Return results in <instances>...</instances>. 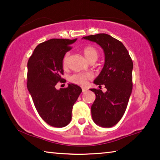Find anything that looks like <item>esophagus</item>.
I'll use <instances>...</instances> for the list:
<instances>
[{
    "mask_svg": "<svg viewBox=\"0 0 160 160\" xmlns=\"http://www.w3.org/2000/svg\"><path fill=\"white\" fill-rule=\"evenodd\" d=\"M82 92H85L88 91V89L85 88H82Z\"/></svg>",
    "mask_w": 160,
    "mask_h": 160,
    "instance_id": "esophagus-1",
    "label": "esophagus"
}]
</instances>
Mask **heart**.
I'll return each mask as SVG.
<instances>
[{"label":"heart","mask_w":160,"mask_h":160,"mask_svg":"<svg viewBox=\"0 0 160 160\" xmlns=\"http://www.w3.org/2000/svg\"><path fill=\"white\" fill-rule=\"evenodd\" d=\"M82 52L84 56H85L89 62L91 61H96L98 58L99 53L98 51L95 48L92 47V46H88L83 48ZM69 52H67L65 53V55L63 58V66L64 68H66L68 65V58H69ZM93 78V75L91 72H83V73H75L72 75L69 78V81L74 84H77V85H85L87 81L88 80H90Z\"/></svg>","instance_id":"heart-1"}]
</instances>
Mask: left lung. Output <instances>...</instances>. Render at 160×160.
I'll list each match as a JSON object with an SVG mask.
<instances>
[{
  "label": "left lung",
  "mask_w": 160,
  "mask_h": 160,
  "mask_svg": "<svg viewBox=\"0 0 160 160\" xmlns=\"http://www.w3.org/2000/svg\"><path fill=\"white\" fill-rule=\"evenodd\" d=\"M83 39L96 42L105 54L104 66L94 83L99 88L104 85L107 90L104 93L99 89H90L96 95L91 112L97 125L110 128L121 120L126 112L132 89L133 63L122 42L109 34L90 35Z\"/></svg>",
  "instance_id": "left-lung-1"
}]
</instances>
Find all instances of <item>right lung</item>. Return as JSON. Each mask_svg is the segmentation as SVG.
Returning a JSON list of instances; mask_svg holds the SVG:
<instances>
[{"instance_id":"add662e5","label":"right lung","mask_w":160,"mask_h":160,"mask_svg":"<svg viewBox=\"0 0 160 160\" xmlns=\"http://www.w3.org/2000/svg\"><path fill=\"white\" fill-rule=\"evenodd\" d=\"M75 39H51L35 48L28 63V89L39 116L48 125L57 128L68 124L72 109L82 89L74 84L56 90L63 82V58Z\"/></svg>"}]
</instances>
